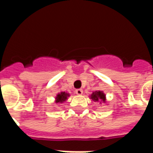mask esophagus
<instances>
[{
    "label": "esophagus",
    "instance_id": "34e87169",
    "mask_svg": "<svg viewBox=\"0 0 153 153\" xmlns=\"http://www.w3.org/2000/svg\"><path fill=\"white\" fill-rule=\"evenodd\" d=\"M82 89H77V90H75V93L77 94H79V95H81V94H82Z\"/></svg>",
    "mask_w": 153,
    "mask_h": 153
}]
</instances>
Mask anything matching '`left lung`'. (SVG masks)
<instances>
[{
  "instance_id": "obj_1",
  "label": "left lung",
  "mask_w": 153,
  "mask_h": 153,
  "mask_svg": "<svg viewBox=\"0 0 153 153\" xmlns=\"http://www.w3.org/2000/svg\"><path fill=\"white\" fill-rule=\"evenodd\" d=\"M91 99H93V100H95V101H103L105 102V96L103 93L100 92V91H96V92H94L92 94H91Z\"/></svg>"
}]
</instances>
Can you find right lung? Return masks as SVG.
<instances>
[{"instance_id": "1", "label": "right lung", "mask_w": 153, "mask_h": 153, "mask_svg": "<svg viewBox=\"0 0 153 153\" xmlns=\"http://www.w3.org/2000/svg\"><path fill=\"white\" fill-rule=\"evenodd\" d=\"M69 96V94L67 93H65V92H61L60 94H59L56 97V102H62L63 101H65L67 98V97Z\"/></svg>"}]
</instances>
